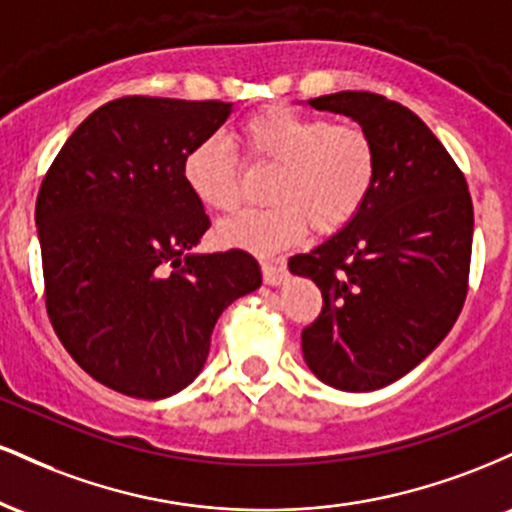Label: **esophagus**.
Returning <instances> with one entry per match:
<instances>
[{"mask_svg":"<svg viewBox=\"0 0 512 512\" xmlns=\"http://www.w3.org/2000/svg\"><path fill=\"white\" fill-rule=\"evenodd\" d=\"M262 279L269 286L281 284L286 279V267L281 262H262Z\"/></svg>","mask_w":512,"mask_h":512,"instance_id":"34e87169","label":"esophagus"}]
</instances>
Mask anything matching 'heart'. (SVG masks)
Segmentation results:
<instances>
[{
  "label": "heart",
  "instance_id": "heart-1",
  "mask_svg": "<svg viewBox=\"0 0 512 512\" xmlns=\"http://www.w3.org/2000/svg\"><path fill=\"white\" fill-rule=\"evenodd\" d=\"M238 142L250 163L276 166L269 178L272 204L223 221L226 245L274 252L298 243L313 226L317 233L342 228L366 207L378 180V151L361 125L332 122L322 115L274 105L238 127ZM182 180L204 207L238 209L240 163L219 134L199 139L182 158Z\"/></svg>",
  "mask_w": 512,
  "mask_h": 512
}]
</instances>
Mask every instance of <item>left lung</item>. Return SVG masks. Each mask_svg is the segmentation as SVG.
Segmentation results:
<instances>
[{"mask_svg":"<svg viewBox=\"0 0 512 512\" xmlns=\"http://www.w3.org/2000/svg\"><path fill=\"white\" fill-rule=\"evenodd\" d=\"M354 117L373 137L378 180L337 236L293 255L322 291L301 334L322 383L370 392L419 366L455 325L469 289L474 207L464 173L419 115L370 91L308 101Z\"/></svg>","mask_w":512,"mask_h":512,"instance_id":"1","label":"left lung"}]
</instances>
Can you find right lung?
Wrapping results in <instances>:
<instances>
[{"label":"right lung","instance_id":"add662e5","mask_svg":"<svg viewBox=\"0 0 512 512\" xmlns=\"http://www.w3.org/2000/svg\"><path fill=\"white\" fill-rule=\"evenodd\" d=\"M231 103L125 96L74 129L35 202L45 308L98 383L163 399L197 378L223 310L262 284L245 250L192 255L211 226L182 158Z\"/></svg>","mask_w":512,"mask_h":512}]
</instances>
